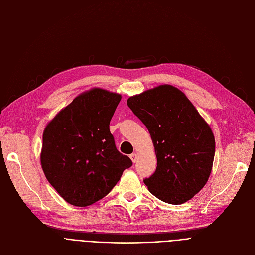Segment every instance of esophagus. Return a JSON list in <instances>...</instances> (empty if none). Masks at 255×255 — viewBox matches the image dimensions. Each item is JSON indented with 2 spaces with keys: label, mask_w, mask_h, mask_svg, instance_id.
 <instances>
[{
  "label": "esophagus",
  "mask_w": 255,
  "mask_h": 255,
  "mask_svg": "<svg viewBox=\"0 0 255 255\" xmlns=\"http://www.w3.org/2000/svg\"><path fill=\"white\" fill-rule=\"evenodd\" d=\"M130 158H131V160H132V162H136V159H137V154L136 153H132L131 155H130Z\"/></svg>",
  "instance_id": "obj_1"
}]
</instances>
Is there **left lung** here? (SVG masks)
<instances>
[{
	"mask_svg": "<svg viewBox=\"0 0 255 255\" xmlns=\"http://www.w3.org/2000/svg\"><path fill=\"white\" fill-rule=\"evenodd\" d=\"M148 128L157 168L144 179L149 191L171 205L188 202L207 184L215 155L211 127L179 89L161 85L128 98Z\"/></svg>",
	"mask_w": 255,
	"mask_h": 255,
	"instance_id": "obj_1",
	"label": "left lung"
}]
</instances>
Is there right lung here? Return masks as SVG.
<instances>
[{"instance_id": "add662e5", "label": "right lung", "mask_w": 255, "mask_h": 255, "mask_svg": "<svg viewBox=\"0 0 255 255\" xmlns=\"http://www.w3.org/2000/svg\"><path fill=\"white\" fill-rule=\"evenodd\" d=\"M121 95L94 88L75 97L46 125L40 155L50 185L76 207L109 194L132 165L121 154L110 131Z\"/></svg>"}]
</instances>
